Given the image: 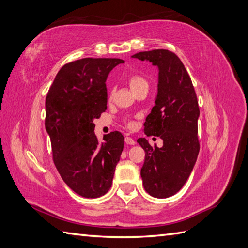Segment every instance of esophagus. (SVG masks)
I'll use <instances>...</instances> for the list:
<instances>
[{"label": "esophagus", "mask_w": 248, "mask_h": 248, "mask_svg": "<svg viewBox=\"0 0 248 248\" xmlns=\"http://www.w3.org/2000/svg\"><path fill=\"white\" fill-rule=\"evenodd\" d=\"M125 142L128 143V145H135V140L132 137H130V136H126L125 137Z\"/></svg>", "instance_id": "34e87169"}]
</instances>
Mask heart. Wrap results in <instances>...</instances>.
I'll use <instances>...</instances> for the list:
<instances>
[{
    "label": "heart",
    "mask_w": 248,
    "mask_h": 248,
    "mask_svg": "<svg viewBox=\"0 0 248 248\" xmlns=\"http://www.w3.org/2000/svg\"><path fill=\"white\" fill-rule=\"evenodd\" d=\"M129 84L131 86L132 91H135L136 89L140 88L141 85H145V84H148V83L142 77L138 76V75H133V76H131L130 79H129Z\"/></svg>",
    "instance_id": "1"
}]
</instances>
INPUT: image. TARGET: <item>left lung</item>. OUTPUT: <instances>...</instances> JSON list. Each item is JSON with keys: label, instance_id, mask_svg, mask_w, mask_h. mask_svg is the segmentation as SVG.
<instances>
[{"label": "left lung", "instance_id": "1", "mask_svg": "<svg viewBox=\"0 0 248 248\" xmlns=\"http://www.w3.org/2000/svg\"><path fill=\"white\" fill-rule=\"evenodd\" d=\"M132 58L149 61L158 68L155 106L145 122L147 136H159L162 148H152L146 138L137 142L145 150L140 170L146 191L166 199L180 191L193 170L200 151L199 103L195 91L180 58L170 50L140 51Z\"/></svg>", "mask_w": 248, "mask_h": 248}]
</instances>
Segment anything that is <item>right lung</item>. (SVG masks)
Masks as SVG:
<instances>
[{
	"mask_svg": "<svg viewBox=\"0 0 248 248\" xmlns=\"http://www.w3.org/2000/svg\"><path fill=\"white\" fill-rule=\"evenodd\" d=\"M118 58H84L67 63L57 74L46 96L45 129L56 168L74 192L95 199L111 188L124 150L118 131L94 133V119L107 110L106 81Z\"/></svg>",
	"mask_w": 248,
	"mask_h": 248,
	"instance_id": "right-lung-1",
	"label": "right lung"
}]
</instances>
